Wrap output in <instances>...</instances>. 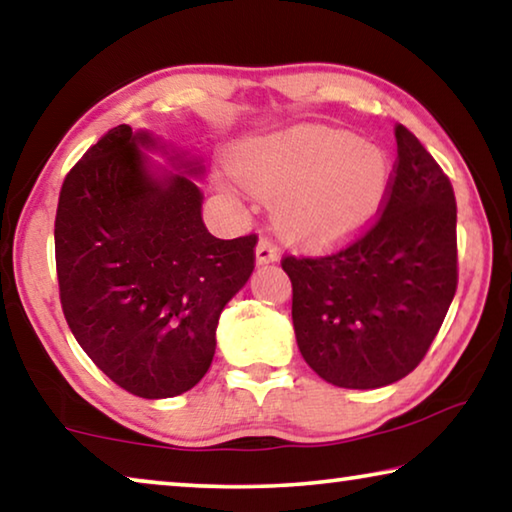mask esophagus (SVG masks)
<instances>
[{
  "mask_svg": "<svg viewBox=\"0 0 512 512\" xmlns=\"http://www.w3.org/2000/svg\"><path fill=\"white\" fill-rule=\"evenodd\" d=\"M255 257H257V264H271L277 262V248L273 246L271 239H259L257 250H255Z\"/></svg>",
  "mask_w": 512,
  "mask_h": 512,
  "instance_id": "esophagus-1",
  "label": "esophagus"
}]
</instances>
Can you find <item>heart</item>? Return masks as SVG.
I'll list each match as a JSON object with an SVG mask.
<instances>
[{
    "instance_id": "b5f03b06",
    "label": "heart",
    "mask_w": 512,
    "mask_h": 512,
    "mask_svg": "<svg viewBox=\"0 0 512 512\" xmlns=\"http://www.w3.org/2000/svg\"><path fill=\"white\" fill-rule=\"evenodd\" d=\"M232 173L253 194L280 198V228L311 246L359 235L391 187L384 151L327 128H293L241 146Z\"/></svg>"
}]
</instances>
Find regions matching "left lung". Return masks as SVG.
<instances>
[{"label":"left lung","instance_id":"obj_1","mask_svg":"<svg viewBox=\"0 0 512 512\" xmlns=\"http://www.w3.org/2000/svg\"><path fill=\"white\" fill-rule=\"evenodd\" d=\"M397 160L377 219L327 255H284L302 359L341 388H379L427 354L458 284L456 198L440 164L395 126Z\"/></svg>","mask_w":512,"mask_h":512}]
</instances>
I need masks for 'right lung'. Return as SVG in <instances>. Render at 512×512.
Masks as SVG:
<instances>
[{
  "label": "right lung",
  "instance_id": "obj_1",
  "mask_svg": "<svg viewBox=\"0 0 512 512\" xmlns=\"http://www.w3.org/2000/svg\"><path fill=\"white\" fill-rule=\"evenodd\" d=\"M153 144L121 124L90 146L60 187L54 241L74 339L124 391L162 400L210 370L216 323L253 273L257 235H210L201 189L151 176L140 146Z\"/></svg>",
  "mask_w": 512,
  "mask_h": 512
}]
</instances>
